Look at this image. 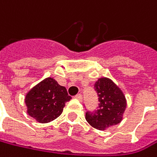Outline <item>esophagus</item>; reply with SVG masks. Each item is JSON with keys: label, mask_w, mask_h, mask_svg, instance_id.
Listing matches in <instances>:
<instances>
[{"label": "esophagus", "mask_w": 157, "mask_h": 157, "mask_svg": "<svg viewBox=\"0 0 157 157\" xmlns=\"http://www.w3.org/2000/svg\"><path fill=\"white\" fill-rule=\"evenodd\" d=\"M75 98H77L78 100H80V101H81V100L83 99V96H82L81 94H77V95L75 96Z\"/></svg>", "instance_id": "1"}]
</instances>
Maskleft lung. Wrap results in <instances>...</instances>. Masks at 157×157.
Listing matches in <instances>:
<instances>
[{
	"label": "left lung",
	"instance_id": "1",
	"mask_svg": "<svg viewBox=\"0 0 157 157\" xmlns=\"http://www.w3.org/2000/svg\"><path fill=\"white\" fill-rule=\"evenodd\" d=\"M94 89L98 93V107L97 110L86 113V120L98 130H106L119 124L126 109V99L121 90L108 78H100Z\"/></svg>",
	"mask_w": 157,
	"mask_h": 157
}]
</instances>
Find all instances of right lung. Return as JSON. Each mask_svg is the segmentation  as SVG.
<instances>
[{"label": "right lung", "mask_w": 157, "mask_h": 157, "mask_svg": "<svg viewBox=\"0 0 157 157\" xmlns=\"http://www.w3.org/2000/svg\"><path fill=\"white\" fill-rule=\"evenodd\" d=\"M71 98L64 86L48 77L27 93L25 101L29 116L40 123H48L62 113L65 103Z\"/></svg>", "instance_id": "right-lung-1"}]
</instances>
